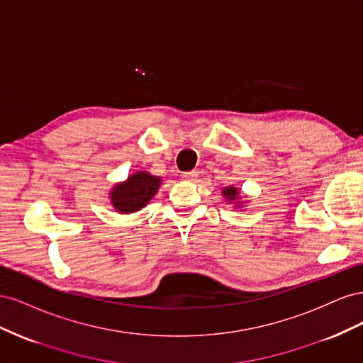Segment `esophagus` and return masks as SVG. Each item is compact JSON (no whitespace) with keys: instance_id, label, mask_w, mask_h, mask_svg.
Returning a JSON list of instances; mask_svg holds the SVG:
<instances>
[{"instance_id":"esophagus-1","label":"esophagus","mask_w":363,"mask_h":363,"mask_svg":"<svg viewBox=\"0 0 363 363\" xmlns=\"http://www.w3.org/2000/svg\"><path fill=\"white\" fill-rule=\"evenodd\" d=\"M182 177L184 179V180H191V182H194V180H196V177H199V172L196 171H189V172H183V175Z\"/></svg>"}]
</instances>
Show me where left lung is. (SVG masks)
I'll use <instances>...</instances> for the list:
<instances>
[{"label": "left lung", "instance_id": "obj_1", "mask_svg": "<svg viewBox=\"0 0 363 363\" xmlns=\"http://www.w3.org/2000/svg\"><path fill=\"white\" fill-rule=\"evenodd\" d=\"M223 196L225 199V201L230 204H235V207L236 208H240V207H244L242 204H245L247 201H242V195H240V189L239 188H236V186H225V188L223 189Z\"/></svg>", "mask_w": 363, "mask_h": 363}]
</instances>
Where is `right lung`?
Segmentation results:
<instances>
[{
    "mask_svg": "<svg viewBox=\"0 0 363 363\" xmlns=\"http://www.w3.org/2000/svg\"><path fill=\"white\" fill-rule=\"evenodd\" d=\"M162 179L148 171H136L127 180L116 183L108 192V200L119 213H135L144 208L160 188Z\"/></svg>",
    "mask_w": 363,
    "mask_h": 363,
    "instance_id": "1",
    "label": "right lung"
}]
</instances>
